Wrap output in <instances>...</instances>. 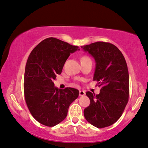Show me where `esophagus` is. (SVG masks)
<instances>
[{
  "label": "esophagus",
  "mask_w": 148,
  "mask_h": 148,
  "mask_svg": "<svg viewBox=\"0 0 148 148\" xmlns=\"http://www.w3.org/2000/svg\"><path fill=\"white\" fill-rule=\"evenodd\" d=\"M79 96H83L85 95V92H84V90H79Z\"/></svg>",
  "instance_id": "34e87169"
}]
</instances>
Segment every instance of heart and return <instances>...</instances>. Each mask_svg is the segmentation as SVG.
Instances as JSON below:
<instances>
[{
    "mask_svg": "<svg viewBox=\"0 0 148 148\" xmlns=\"http://www.w3.org/2000/svg\"><path fill=\"white\" fill-rule=\"evenodd\" d=\"M86 58H89L88 57H86V56H84V57H82V58H81V61L82 60H84V59H86Z\"/></svg>",
    "mask_w": 148,
    "mask_h": 148,
    "instance_id": "b5f03b06",
    "label": "heart"
}]
</instances>
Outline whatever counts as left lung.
Segmentation results:
<instances>
[{"label":"left lung","instance_id":"8db88e82","mask_svg":"<svg viewBox=\"0 0 148 148\" xmlns=\"http://www.w3.org/2000/svg\"><path fill=\"white\" fill-rule=\"evenodd\" d=\"M96 62L93 80L97 82L100 93L87 92L90 104L84 110L89 123L97 128L114 124L121 116L129 100L130 78L127 62L116 46L96 42L81 46Z\"/></svg>","mask_w":148,"mask_h":148}]
</instances>
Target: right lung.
I'll return each instance as SVG.
<instances>
[{
  "label": "right lung",
  "instance_id": "right-lung-1",
  "mask_svg": "<svg viewBox=\"0 0 148 148\" xmlns=\"http://www.w3.org/2000/svg\"><path fill=\"white\" fill-rule=\"evenodd\" d=\"M79 50L78 46L49 38L40 42L29 56L24 71V97L32 116L43 125L51 127L61 122L70 104L78 97V90H58L53 81L61 74L70 54Z\"/></svg>",
  "mask_w": 148,
  "mask_h": 148
}]
</instances>
